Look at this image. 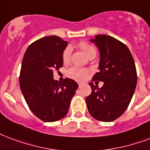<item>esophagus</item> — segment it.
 Instances as JSON below:
<instances>
[{
  "mask_svg": "<svg viewBox=\"0 0 150 150\" xmlns=\"http://www.w3.org/2000/svg\"><path fill=\"white\" fill-rule=\"evenodd\" d=\"M81 86H82V83H79V87H81Z\"/></svg>",
  "mask_w": 150,
  "mask_h": 150,
  "instance_id": "1",
  "label": "esophagus"
}]
</instances>
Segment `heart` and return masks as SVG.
I'll return each instance as SVG.
<instances>
[{
  "instance_id": "1",
  "label": "heart",
  "mask_w": 150,
  "mask_h": 150,
  "mask_svg": "<svg viewBox=\"0 0 150 150\" xmlns=\"http://www.w3.org/2000/svg\"><path fill=\"white\" fill-rule=\"evenodd\" d=\"M79 46L88 57H91V56L95 57L96 54H97V51H96L95 48L93 47V45L89 44L88 42H80L79 43ZM71 52H72V49H71V46H67L63 51L62 61L65 64H67L70 62ZM87 75L88 71L86 69L81 68V67H71L67 71V77L77 80V81H82L87 76Z\"/></svg>"
}]
</instances>
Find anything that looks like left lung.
I'll use <instances>...</instances> for the list:
<instances>
[{
  "label": "left lung",
  "instance_id": "8db88e82",
  "mask_svg": "<svg viewBox=\"0 0 150 150\" xmlns=\"http://www.w3.org/2000/svg\"><path fill=\"white\" fill-rule=\"evenodd\" d=\"M90 42L95 43L100 52L99 71L90 83L92 92L86 101L89 112L102 122H112L119 118L131 102L137 85V71L133 57L123 42L105 34L95 35Z\"/></svg>",
  "mask_w": 150,
  "mask_h": 150
}]
</instances>
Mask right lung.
<instances>
[{
	"label": "right lung",
	"mask_w": 150,
	"mask_h": 150,
	"mask_svg": "<svg viewBox=\"0 0 150 150\" xmlns=\"http://www.w3.org/2000/svg\"><path fill=\"white\" fill-rule=\"evenodd\" d=\"M68 42L57 36L42 38L30 44L22 61L19 86L32 112L45 122L67 115L79 87L75 80L53 79V71L63 67L62 53Z\"/></svg>",
	"instance_id": "1"
}]
</instances>
